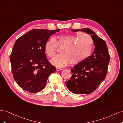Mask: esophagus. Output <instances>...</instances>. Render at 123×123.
Returning <instances> with one entry per match:
<instances>
[{"label":"esophagus","mask_w":123,"mask_h":123,"mask_svg":"<svg viewBox=\"0 0 123 123\" xmlns=\"http://www.w3.org/2000/svg\"><path fill=\"white\" fill-rule=\"evenodd\" d=\"M56 71H61L62 70V69H61V68H56Z\"/></svg>","instance_id":"obj_1"}]
</instances>
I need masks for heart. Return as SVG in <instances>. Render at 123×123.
<instances>
[{"label": "heart", "mask_w": 123, "mask_h": 123, "mask_svg": "<svg viewBox=\"0 0 123 123\" xmlns=\"http://www.w3.org/2000/svg\"><path fill=\"white\" fill-rule=\"evenodd\" d=\"M57 47L62 48V54L55 56L50 62L57 67H64L70 63L77 65L87 60L92 52L93 40L90 36L82 32L61 35L56 39L50 38L44 46V52L48 57L54 56Z\"/></svg>", "instance_id": "obj_1"}]
</instances>
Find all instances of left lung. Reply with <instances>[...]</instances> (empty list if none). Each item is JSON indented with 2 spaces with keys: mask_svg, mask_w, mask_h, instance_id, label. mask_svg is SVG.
Listing matches in <instances>:
<instances>
[{
  "mask_svg": "<svg viewBox=\"0 0 123 123\" xmlns=\"http://www.w3.org/2000/svg\"><path fill=\"white\" fill-rule=\"evenodd\" d=\"M91 35L95 48L87 60L73 67L72 75L66 82V87L73 93L89 94L93 92L105 80L110 62V55L106 42L91 29L84 28L71 30Z\"/></svg>",
  "mask_w": 123,
  "mask_h": 123,
  "instance_id": "obj_1",
  "label": "left lung"
}]
</instances>
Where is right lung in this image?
Segmentation results:
<instances>
[{
    "mask_svg": "<svg viewBox=\"0 0 123 123\" xmlns=\"http://www.w3.org/2000/svg\"><path fill=\"white\" fill-rule=\"evenodd\" d=\"M60 29H33L18 38L10 56L13 77L24 90L42 91L56 68L48 61L44 46L50 36Z\"/></svg>",
    "mask_w": 123,
    "mask_h": 123,
    "instance_id": "1",
    "label": "right lung"
}]
</instances>
